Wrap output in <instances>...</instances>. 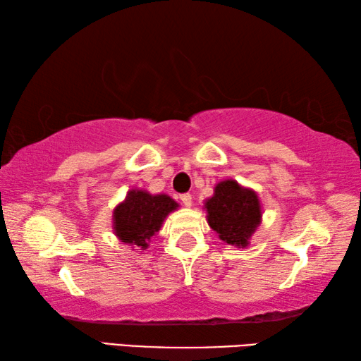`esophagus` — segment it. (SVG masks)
<instances>
[{
	"label": "esophagus",
	"mask_w": 361,
	"mask_h": 361,
	"mask_svg": "<svg viewBox=\"0 0 361 361\" xmlns=\"http://www.w3.org/2000/svg\"><path fill=\"white\" fill-rule=\"evenodd\" d=\"M180 200L183 202V205L191 207V204H192V195L189 194V192H185V194L180 195Z\"/></svg>",
	"instance_id": "1"
}]
</instances>
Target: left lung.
I'll return each instance as SVG.
<instances>
[{"mask_svg":"<svg viewBox=\"0 0 361 361\" xmlns=\"http://www.w3.org/2000/svg\"><path fill=\"white\" fill-rule=\"evenodd\" d=\"M205 209L209 212L210 228L229 245H247L261 219L256 194L240 188L234 180L219 183L215 195L207 200Z\"/></svg>","mask_w":361,"mask_h":361,"instance_id":"left-lung-1","label":"left lung"}]
</instances>
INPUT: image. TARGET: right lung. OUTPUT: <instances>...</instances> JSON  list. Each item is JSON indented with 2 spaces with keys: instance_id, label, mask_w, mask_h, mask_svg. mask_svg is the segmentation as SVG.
Listing matches in <instances>:
<instances>
[{
  "instance_id": "1",
  "label": "right lung",
  "mask_w": 361,
  "mask_h": 361,
  "mask_svg": "<svg viewBox=\"0 0 361 361\" xmlns=\"http://www.w3.org/2000/svg\"><path fill=\"white\" fill-rule=\"evenodd\" d=\"M178 204L166 194L151 195L145 191H130L124 202L114 210V231L122 242L146 248L151 237Z\"/></svg>"
}]
</instances>
